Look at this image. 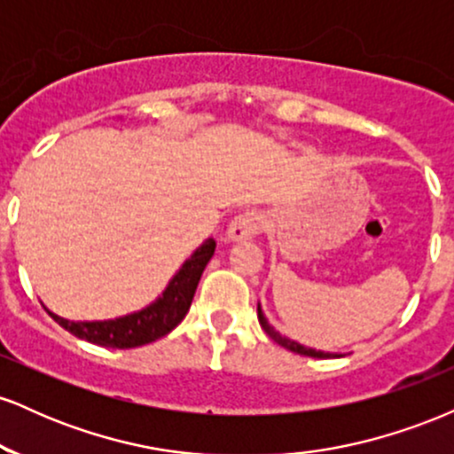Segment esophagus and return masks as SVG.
Masks as SVG:
<instances>
[{
	"label": "esophagus",
	"mask_w": 454,
	"mask_h": 454,
	"mask_svg": "<svg viewBox=\"0 0 454 454\" xmlns=\"http://www.w3.org/2000/svg\"><path fill=\"white\" fill-rule=\"evenodd\" d=\"M264 223V215L260 211H245L239 213L237 217L231 222L226 231V239L228 241H249L256 234L262 231Z\"/></svg>",
	"instance_id": "esophagus-1"
}]
</instances>
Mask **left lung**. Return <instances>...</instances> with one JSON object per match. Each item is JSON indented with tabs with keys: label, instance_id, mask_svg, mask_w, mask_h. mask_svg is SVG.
Masks as SVG:
<instances>
[{
	"label": "left lung",
	"instance_id": "8db88e82",
	"mask_svg": "<svg viewBox=\"0 0 454 454\" xmlns=\"http://www.w3.org/2000/svg\"><path fill=\"white\" fill-rule=\"evenodd\" d=\"M258 320H260V326L264 328V333H267L270 340H273L275 343H279V346L286 348V350H290V352H294V354H303V356H314V358H333V356H335V354L311 350V348H305V346H301V343H296L293 340H286V337H281L279 333L273 331V326L269 325L267 317H264L262 311H260V307H258Z\"/></svg>",
	"mask_w": 454,
	"mask_h": 454
}]
</instances>
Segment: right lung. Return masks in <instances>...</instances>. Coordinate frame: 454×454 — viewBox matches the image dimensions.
I'll return each mask as SVG.
<instances>
[{
    "instance_id": "1",
    "label": "right lung",
    "mask_w": 454,
    "mask_h": 454,
    "mask_svg": "<svg viewBox=\"0 0 454 454\" xmlns=\"http://www.w3.org/2000/svg\"><path fill=\"white\" fill-rule=\"evenodd\" d=\"M213 252H215V241L209 239L194 256L185 260V264L170 281L166 293L153 305L138 311V314L117 317V320L108 322H70L51 314V311L49 314L53 316L55 322H59V326H64L67 333H72L78 340H85L102 348H117V350L140 348L145 343L168 335L184 320L187 311H190L202 270H205L207 262L211 260Z\"/></svg>"
}]
</instances>
